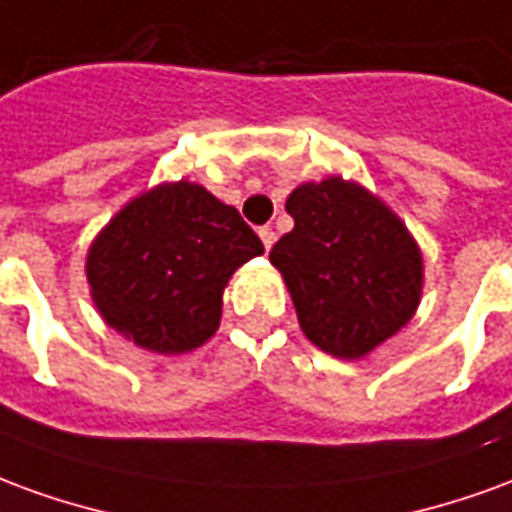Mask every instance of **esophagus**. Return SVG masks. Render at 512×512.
Wrapping results in <instances>:
<instances>
[{
  "label": "esophagus",
  "instance_id": "1",
  "mask_svg": "<svg viewBox=\"0 0 512 512\" xmlns=\"http://www.w3.org/2000/svg\"><path fill=\"white\" fill-rule=\"evenodd\" d=\"M257 235H260V241H263V246H266V252H268V249L274 246V238H277V235H274V230H271V227H260V230H257Z\"/></svg>",
  "mask_w": 512,
  "mask_h": 512
}]
</instances>
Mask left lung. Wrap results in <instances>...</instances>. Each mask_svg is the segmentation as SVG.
Here are the masks:
<instances>
[{"label": "left lung", "instance_id": "obj_1", "mask_svg": "<svg viewBox=\"0 0 512 512\" xmlns=\"http://www.w3.org/2000/svg\"><path fill=\"white\" fill-rule=\"evenodd\" d=\"M293 230L271 249L312 345L365 359L406 326L422 299L425 260L406 222L356 180L329 175L288 194Z\"/></svg>", "mask_w": 512, "mask_h": 512}]
</instances>
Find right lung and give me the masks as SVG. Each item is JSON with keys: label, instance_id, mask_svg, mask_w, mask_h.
<instances>
[{"label": "right lung", "instance_id": "right-lung-1", "mask_svg": "<svg viewBox=\"0 0 512 512\" xmlns=\"http://www.w3.org/2000/svg\"><path fill=\"white\" fill-rule=\"evenodd\" d=\"M257 255L263 244L233 205L172 180L136 194L101 227L84 274L106 326L145 351L178 356L216 334L227 282Z\"/></svg>", "mask_w": 512, "mask_h": 512}]
</instances>
